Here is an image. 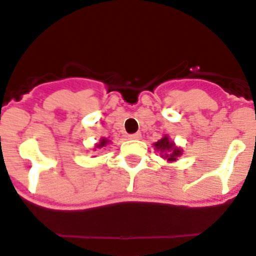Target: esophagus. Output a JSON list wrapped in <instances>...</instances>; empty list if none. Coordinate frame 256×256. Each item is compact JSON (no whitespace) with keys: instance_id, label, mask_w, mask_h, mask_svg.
Instances as JSON below:
<instances>
[{"instance_id":"34e87169","label":"esophagus","mask_w":256,"mask_h":256,"mask_svg":"<svg viewBox=\"0 0 256 256\" xmlns=\"http://www.w3.org/2000/svg\"><path fill=\"white\" fill-rule=\"evenodd\" d=\"M141 137H142V136H141V133H140V132L133 133V134H130V140H140V138H141Z\"/></svg>"}]
</instances>
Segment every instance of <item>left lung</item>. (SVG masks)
<instances>
[{
  "mask_svg": "<svg viewBox=\"0 0 256 256\" xmlns=\"http://www.w3.org/2000/svg\"><path fill=\"white\" fill-rule=\"evenodd\" d=\"M154 146L158 150H160V152H166L164 158H167L168 160L171 162L176 160V158L181 154V150L178 149V148H174V142H171L167 136L159 140L158 142H155Z\"/></svg>",
  "mask_w": 256,
  "mask_h": 256,
  "instance_id": "obj_1",
  "label": "left lung"
}]
</instances>
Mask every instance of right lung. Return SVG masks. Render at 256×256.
<instances>
[{"instance_id": "obj_1", "label": "right lung", "mask_w": 256, "mask_h": 256, "mask_svg": "<svg viewBox=\"0 0 256 256\" xmlns=\"http://www.w3.org/2000/svg\"><path fill=\"white\" fill-rule=\"evenodd\" d=\"M107 144H108V140L102 138V140H101V142H100V144H98V145H97V148H104V146H106Z\"/></svg>"}]
</instances>
